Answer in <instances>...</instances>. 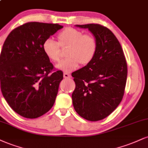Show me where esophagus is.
I'll return each mask as SVG.
<instances>
[{"mask_svg": "<svg viewBox=\"0 0 148 148\" xmlns=\"http://www.w3.org/2000/svg\"><path fill=\"white\" fill-rule=\"evenodd\" d=\"M63 76H64V78H65V79H68V78H70L71 77L70 74H68V73H66V72L64 73Z\"/></svg>", "mask_w": 148, "mask_h": 148, "instance_id": "obj_1", "label": "esophagus"}]
</instances>
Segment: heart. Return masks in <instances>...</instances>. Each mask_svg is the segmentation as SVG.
I'll return each mask as SVG.
<instances>
[{"instance_id": "b5f03b06", "label": "heart", "mask_w": 148, "mask_h": 148, "mask_svg": "<svg viewBox=\"0 0 148 148\" xmlns=\"http://www.w3.org/2000/svg\"><path fill=\"white\" fill-rule=\"evenodd\" d=\"M58 42L52 38L46 39L42 44L44 54L49 60L57 62L61 57V47H69L66 59L56 65V68L65 72H72L79 64L85 65L92 61L97 50V39L90 34H83L79 30L67 27L57 36Z\"/></svg>"}]
</instances>
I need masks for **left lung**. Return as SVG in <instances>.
<instances>
[{"label":"left lung","mask_w":148,"mask_h":148,"mask_svg":"<svg viewBox=\"0 0 148 148\" xmlns=\"http://www.w3.org/2000/svg\"><path fill=\"white\" fill-rule=\"evenodd\" d=\"M75 26L88 29L97 39V50L90 63L72 73L76 83L72 103L81 117L97 121L109 116L122 101L127 63L120 42L109 29L99 24Z\"/></svg>","instance_id":"left-lung-1"}]
</instances>
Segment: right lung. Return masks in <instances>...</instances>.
<instances>
[{
	"label": "right lung",
	"instance_id": "right-lung-1",
	"mask_svg": "<svg viewBox=\"0 0 148 148\" xmlns=\"http://www.w3.org/2000/svg\"><path fill=\"white\" fill-rule=\"evenodd\" d=\"M63 27L27 23L12 30L0 56L2 94L9 106L25 118L36 119L52 108L63 79L61 71L49 74L54 67L44 54L46 39Z\"/></svg>",
	"mask_w": 148,
	"mask_h": 148
}]
</instances>
